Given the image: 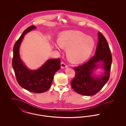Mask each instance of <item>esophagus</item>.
Segmentation results:
<instances>
[{
    "label": "esophagus",
    "mask_w": 126,
    "mask_h": 126,
    "mask_svg": "<svg viewBox=\"0 0 126 126\" xmlns=\"http://www.w3.org/2000/svg\"><path fill=\"white\" fill-rule=\"evenodd\" d=\"M67 65H66V63L63 62H62L61 63V67L62 68H66L67 67Z\"/></svg>",
    "instance_id": "obj_1"
}]
</instances>
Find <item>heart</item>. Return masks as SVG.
<instances>
[{"instance_id": "heart-1", "label": "heart", "mask_w": 126, "mask_h": 126, "mask_svg": "<svg viewBox=\"0 0 126 126\" xmlns=\"http://www.w3.org/2000/svg\"><path fill=\"white\" fill-rule=\"evenodd\" d=\"M95 46L94 39L79 31H66L60 35L59 42L55 44L57 49H67V57L73 63L78 64L87 60Z\"/></svg>"}]
</instances>
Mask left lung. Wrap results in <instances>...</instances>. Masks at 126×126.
I'll return each mask as SVG.
<instances>
[{
	"label": "left lung",
	"instance_id": "obj_1",
	"mask_svg": "<svg viewBox=\"0 0 126 126\" xmlns=\"http://www.w3.org/2000/svg\"><path fill=\"white\" fill-rule=\"evenodd\" d=\"M98 39L94 55L82 66L74 68L76 75L71 81V86L76 93L83 95L95 94L110 78L112 63L110 50L106 39L100 32H98ZM98 67H102L105 71L101 76L96 77L93 71Z\"/></svg>",
	"mask_w": 126,
	"mask_h": 126
}]
</instances>
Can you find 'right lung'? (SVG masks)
Returning a JSON list of instances; mask_svg holds the SVG:
<instances>
[{
  "label": "right lung",
  "instance_id": "obj_1",
  "mask_svg": "<svg viewBox=\"0 0 126 126\" xmlns=\"http://www.w3.org/2000/svg\"><path fill=\"white\" fill-rule=\"evenodd\" d=\"M36 28L34 25L27 28L16 42L13 48L12 66L17 81L22 87L31 92L42 93L50 88L55 73L60 68V60H48L35 70H30L24 65L20 58L19 48L24 35Z\"/></svg>",
  "mask_w": 126,
  "mask_h": 126
}]
</instances>
